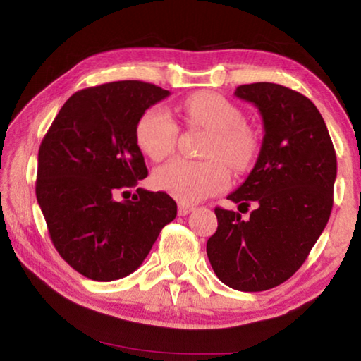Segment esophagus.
<instances>
[{
    "instance_id": "esophagus-1",
    "label": "esophagus",
    "mask_w": 361,
    "mask_h": 361,
    "mask_svg": "<svg viewBox=\"0 0 361 361\" xmlns=\"http://www.w3.org/2000/svg\"><path fill=\"white\" fill-rule=\"evenodd\" d=\"M194 212V205L189 204H178V215L180 216H186L189 213Z\"/></svg>"
}]
</instances>
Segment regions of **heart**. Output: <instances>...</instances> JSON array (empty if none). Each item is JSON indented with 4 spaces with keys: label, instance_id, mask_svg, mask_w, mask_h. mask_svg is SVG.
<instances>
[{
    "label": "heart",
    "instance_id": "b5f03b06",
    "mask_svg": "<svg viewBox=\"0 0 361 361\" xmlns=\"http://www.w3.org/2000/svg\"><path fill=\"white\" fill-rule=\"evenodd\" d=\"M189 127L210 132L202 156L207 161L173 159L152 173V185L181 202H197L229 185V170L243 172L255 161L258 137L247 126L242 109L223 95L202 90L189 95L181 106ZM180 127L167 109L151 106L135 126L138 148L152 161H162L176 146Z\"/></svg>",
    "mask_w": 361,
    "mask_h": 361
}]
</instances>
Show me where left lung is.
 Wrapping results in <instances>:
<instances>
[{
    "label": "left lung",
    "instance_id": "1",
    "mask_svg": "<svg viewBox=\"0 0 361 361\" xmlns=\"http://www.w3.org/2000/svg\"><path fill=\"white\" fill-rule=\"evenodd\" d=\"M239 99L258 108L261 151L243 185L228 195L256 209L250 219L216 207L218 229L207 242L216 277L239 291L274 288L295 274L331 215L338 172L325 121L307 97L274 82L239 85Z\"/></svg>",
    "mask_w": 361,
    "mask_h": 361
}]
</instances>
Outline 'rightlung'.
<instances>
[{
    "instance_id": "add662e5",
    "label": "right lung",
    "mask_w": 361,
    "mask_h": 361,
    "mask_svg": "<svg viewBox=\"0 0 361 361\" xmlns=\"http://www.w3.org/2000/svg\"><path fill=\"white\" fill-rule=\"evenodd\" d=\"M169 90L116 81L73 94L38 152L36 199L59 255L84 277L111 282L142 266L159 232L176 216L166 192L138 188L132 200L116 191L148 176L135 140L146 109Z\"/></svg>"
}]
</instances>
